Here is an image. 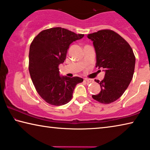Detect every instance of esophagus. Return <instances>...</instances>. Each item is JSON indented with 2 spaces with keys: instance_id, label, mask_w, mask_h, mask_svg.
I'll use <instances>...</instances> for the list:
<instances>
[{
  "instance_id": "1",
  "label": "esophagus",
  "mask_w": 150,
  "mask_h": 150,
  "mask_svg": "<svg viewBox=\"0 0 150 150\" xmlns=\"http://www.w3.org/2000/svg\"><path fill=\"white\" fill-rule=\"evenodd\" d=\"M85 81L87 83H92L93 81L92 79H85Z\"/></svg>"
}]
</instances>
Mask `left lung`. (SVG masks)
<instances>
[{"label": "left lung", "mask_w": 150, "mask_h": 150, "mask_svg": "<svg viewBox=\"0 0 150 150\" xmlns=\"http://www.w3.org/2000/svg\"><path fill=\"white\" fill-rule=\"evenodd\" d=\"M93 42L96 67L104 68L103 80H95L101 91L92 95L103 104H110L123 95L132 79L136 58L130 45L123 38L110 30H102L87 35Z\"/></svg>", "instance_id": "1"}]
</instances>
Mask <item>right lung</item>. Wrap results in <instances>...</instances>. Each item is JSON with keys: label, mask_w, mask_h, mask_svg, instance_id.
<instances>
[{"label": "right lung", "mask_w": 150, "mask_h": 150, "mask_svg": "<svg viewBox=\"0 0 150 150\" xmlns=\"http://www.w3.org/2000/svg\"><path fill=\"white\" fill-rule=\"evenodd\" d=\"M60 27L43 30L33 40L29 52V71L39 95L52 105L61 106L69 103L73 91L83 79L59 75V65L66 58L70 44L83 38Z\"/></svg>", "instance_id": "1"}]
</instances>
